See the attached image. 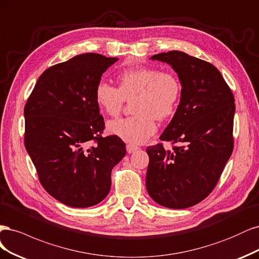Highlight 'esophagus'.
<instances>
[{
  "instance_id": "34e87169",
  "label": "esophagus",
  "mask_w": 259,
  "mask_h": 259,
  "mask_svg": "<svg viewBox=\"0 0 259 259\" xmlns=\"http://www.w3.org/2000/svg\"><path fill=\"white\" fill-rule=\"evenodd\" d=\"M126 148H127V153H128V154H132V153H135L136 151H138V149H139V147H138V146L133 145V144H127Z\"/></svg>"
}]
</instances>
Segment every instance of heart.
Listing matches in <instances>:
<instances>
[{"mask_svg":"<svg viewBox=\"0 0 259 259\" xmlns=\"http://www.w3.org/2000/svg\"><path fill=\"white\" fill-rule=\"evenodd\" d=\"M118 88L100 81L95 89V101L100 110L112 117L118 116L124 100H133L130 117L112 120L107 131L133 144L146 142L157 131L156 118H169L179 105L182 85L175 74L148 66L121 71Z\"/></svg>","mask_w":259,"mask_h":259,"instance_id":"1","label":"heart"}]
</instances>
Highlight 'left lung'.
Here are the masks:
<instances>
[{"label": "left lung", "mask_w": 259, "mask_h": 259, "mask_svg": "<svg viewBox=\"0 0 259 259\" xmlns=\"http://www.w3.org/2000/svg\"><path fill=\"white\" fill-rule=\"evenodd\" d=\"M168 63L182 85L180 104L161 141L148 146L146 189L155 202L170 208L193 206L210 195L233 148L235 99L221 72L183 52L151 57Z\"/></svg>", "instance_id": "8db88e82"}]
</instances>
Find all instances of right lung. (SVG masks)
I'll return each instance as SVG.
<instances>
[{
	"mask_svg": "<svg viewBox=\"0 0 259 259\" xmlns=\"http://www.w3.org/2000/svg\"><path fill=\"white\" fill-rule=\"evenodd\" d=\"M117 60L90 53L53 65L24 106V146L40 184L65 205L101 202L110 193L113 168L126 155L117 136H101L104 119L95 101L102 74Z\"/></svg>",
	"mask_w": 259,
	"mask_h": 259,
	"instance_id": "1",
	"label": "right lung"
}]
</instances>
